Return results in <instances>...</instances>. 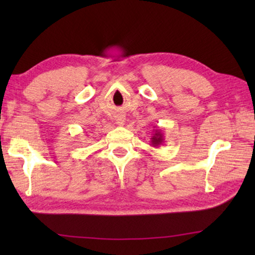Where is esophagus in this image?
Wrapping results in <instances>:
<instances>
[{"label": "esophagus", "instance_id": "obj_1", "mask_svg": "<svg viewBox=\"0 0 255 255\" xmlns=\"http://www.w3.org/2000/svg\"><path fill=\"white\" fill-rule=\"evenodd\" d=\"M116 123H117L118 125H124V123H125V118H124V116H118V117L116 118Z\"/></svg>", "mask_w": 255, "mask_h": 255}]
</instances>
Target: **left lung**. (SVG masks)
Listing matches in <instances>:
<instances>
[{
    "mask_svg": "<svg viewBox=\"0 0 255 255\" xmlns=\"http://www.w3.org/2000/svg\"><path fill=\"white\" fill-rule=\"evenodd\" d=\"M163 140H165V139H163V133H162L161 128H154V130H153L152 137H151V145L153 146V147H159V146L163 142Z\"/></svg>",
    "mask_w": 255,
    "mask_h": 255,
    "instance_id": "left-lung-1",
    "label": "left lung"
}]
</instances>
